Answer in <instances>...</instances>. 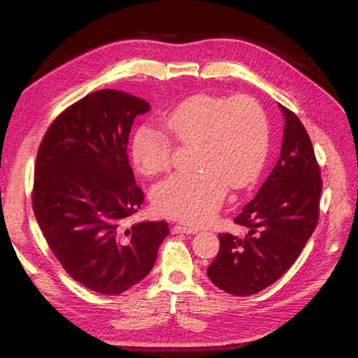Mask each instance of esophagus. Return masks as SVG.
<instances>
[{"instance_id":"obj_1","label":"esophagus","mask_w":358,"mask_h":358,"mask_svg":"<svg viewBox=\"0 0 358 358\" xmlns=\"http://www.w3.org/2000/svg\"><path fill=\"white\" fill-rule=\"evenodd\" d=\"M197 230L196 229H191L189 225H185V224H176V225H173V229H171V233L173 234H192V233H196Z\"/></svg>"}]
</instances>
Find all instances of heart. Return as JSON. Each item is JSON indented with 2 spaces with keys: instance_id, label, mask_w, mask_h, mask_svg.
<instances>
[{
  "instance_id": "b5f03b06",
  "label": "heart",
  "mask_w": 358,
  "mask_h": 358,
  "mask_svg": "<svg viewBox=\"0 0 358 358\" xmlns=\"http://www.w3.org/2000/svg\"><path fill=\"white\" fill-rule=\"evenodd\" d=\"M166 127L182 145L192 146L191 173H178L152 188L157 212L203 224L220 209L229 185L241 189L262 171L270 146L267 115L255 99L236 95H196L164 116ZM137 170L152 176L166 171L173 162V146L155 124L140 125L131 140Z\"/></svg>"
}]
</instances>
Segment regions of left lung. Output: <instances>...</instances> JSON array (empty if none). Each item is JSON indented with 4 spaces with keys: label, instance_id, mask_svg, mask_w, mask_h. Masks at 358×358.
Here are the masks:
<instances>
[{
    "label": "left lung",
    "instance_id": "left-lung-1",
    "mask_svg": "<svg viewBox=\"0 0 358 358\" xmlns=\"http://www.w3.org/2000/svg\"><path fill=\"white\" fill-rule=\"evenodd\" d=\"M285 116L275 169L234 222L242 234H220V252L208 268L212 282L234 296L267 288L296 262L318 224L322 179L306 128L294 112Z\"/></svg>",
    "mask_w": 358,
    "mask_h": 358
}]
</instances>
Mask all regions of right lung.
Segmentation results:
<instances>
[{"mask_svg":"<svg viewBox=\"0 0 358 358\" xmlns=\"http://www.w3.org/2000/svg\"><path fill=\"white\" fill-rule=\"evenodd\" d=\"M149 109L122 91L91 92L55 117L37 152L31 197L43 236L76 282L100 294L140 282L169 234L166 221L124 227L145 200L127 145Z\"/></svg>","mask_w":358,"mask_h":358,"instance_id":"add662e5","label":"right lung"}]
</instances>
